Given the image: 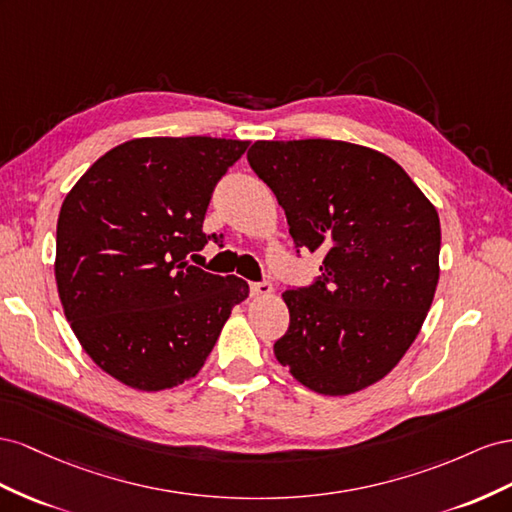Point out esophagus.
<instances>
[{
    "label": "esophagus",
    "mask_w": 512,
    "mask_h": 512,
    "mask_svg": "<svg viewBox=\"0 0 512 512\" xmlns=\"http://www.w3.org/2000/svg\"><path fill=\"white\" fill-rule=\"evenodd\" d=\"M248 287H251V296H255V298L272 294V283L268 279L253 281V283H248Z\"/></svg>",
    "instance_id": "1"
}]
</instances>
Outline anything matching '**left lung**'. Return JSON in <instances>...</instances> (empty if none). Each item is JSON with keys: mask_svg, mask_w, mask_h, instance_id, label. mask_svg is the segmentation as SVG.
<instances>
[{"mask_svg": "<svg viewBox=\"0 0 512 512\" xmlns=\"http://www.w3.org/2000/svg\"><path fill=\"white\" fill-rule=\"evenodd\" d=\"M246 158L285 210L296 253H324L311 285L285 289L289 328L276 360L330 397L375 384L433 302L440 216L392 158L362 145L255 141Z\"/></svg>", "mask_w": 512, "mask_h": 512, "instance_id": "8db88e82", "label": "left lung"}]
</instances>
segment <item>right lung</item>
I'll list each match as a JSON object with an SVG mask.
<instances>
[{
  "mask_svg": "<svg viewBox=\"0 0 512 512\" xmlns=\"http://www.w3.org/2000/svg\"><path fill=\"white\" fill-rule=\"evenodd\" d=\"M248 141L133 139L100 156L66 195L55 281L79 343L102 371L137 390L199 373L248 296L238 276L188 264L210 240V199Z\"/></svg>",
  "mask_w": 512,
  "mask_h": 512,
  "instance_id": "1",
  "label": "right lung"
}]
</instances>
